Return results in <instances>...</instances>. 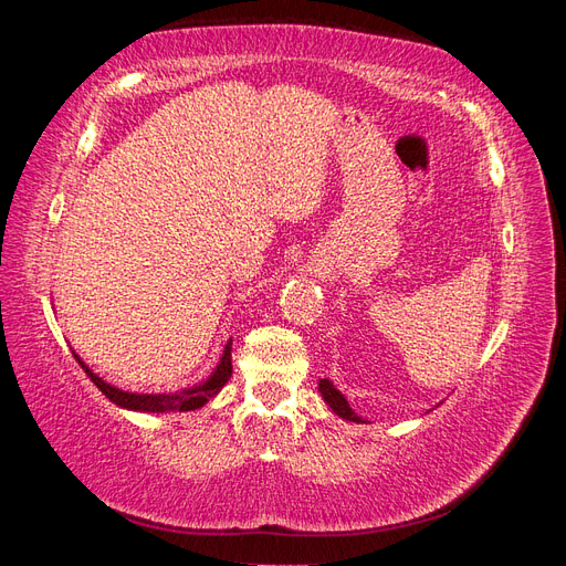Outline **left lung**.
<instances>
[{
  "label": "left lung",
  "instance_id": "obj_1",
  "mask_svg": "<svg viewBox=\"0 0 566 566\" xmlns=\"http://www.w3.org/2000/svg\"><path fill=\"white\" fill-rule=\"evenodd\" d=\"M318 391H321L323 401L333 408L335 416H339L342 420H349V422H364V420L358 418V416L354 413V410H352L349 401L345 399V394H342L328 378H321V380H318Z\"/></svg>",
  "mask_w": 566,
  "mask_h": 566
}]
</instances>
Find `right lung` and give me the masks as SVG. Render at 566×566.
<instances>
[{"label": "right lung", "instance_id": "1", "mask_svg": "<svg viewBox=\"0 0 566 566\" xmlns=\"http://www.w3.org/2000/svg\"><path fill=\"white\" fill-rule=\"evenodd\" d=\"M231 345L233 339L229 337L224 352L219 356V364L214 366V370L208 375V378L191 385V387H184L179 391H158V394H144V391H127V389H119L111 382H106L104 378H98V375L82 361L80 354L73 352L75 361L82 366V370L90 375L92 382L106 394V399L113 401L117 408H125V410H136V413H186V410H198L210 399H214L217 394L221 391L231 378L233 366H231Z\"/></svg>", "mask_w": 566, "mask_h": 566}]
</instances>
